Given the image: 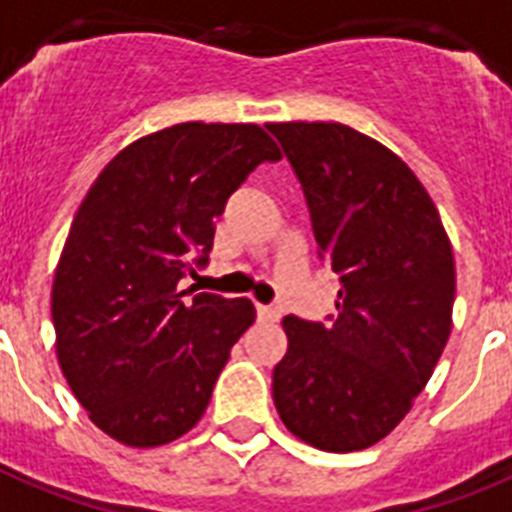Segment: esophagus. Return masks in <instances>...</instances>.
<instances>
[{"label":"esophagus","mask_w":512,"mask_h":512,"mask_svg":"<svg viewBox=\"0 0 512 512\" xmlns=\"http://www.w3.org/2000/svg\"><path fill=\"white\" fill-rule=\"evenodd\" d=\"M256 314H259L261 322H280V308L277 306H264V303H259L256 306Z\"/></svg>","instance_id":"1"}]
</instances>
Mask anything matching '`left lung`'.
<instances>
[{
  "label": "left lung",
  "instance_id": "8db88e82",
  "mask_svg": "<svg viewBox=\"0 0 512 512\" xmlns=\"http://www.w3.org/2000/svg\"><path fill=\"white\" fill-rule=\"evenodd\" d=\"M301 180L319 259L340 277L332 324L285 316L282 424L353 453L411 411L453 329L455 259L439 211L387 146L340 122H269Z\"/></svg>",
  "mask_w": 512,
  "mask_h": 512
}]
</instances>
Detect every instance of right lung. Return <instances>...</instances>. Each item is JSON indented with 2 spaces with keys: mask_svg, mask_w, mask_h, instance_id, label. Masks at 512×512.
<instances>
[{
  "mask_svg": "<svg viewBox=\"0 0 512 512\" xmlns=\"http://www.w3.org/2000/svg\"><path fill=\"white\" fill-rule=\"evenodd\" d=\"M277 143L253 122H180L114 156L88 188L52 285L57 361L101 432L128 447L175 442L201 421L248 298L188 290L214 219Z\"/></svg>",
  "mask_w": 512,
  "mask_h": 512,
  "instance_id": "add662e5",
  "label": "right lung"
}]
</instances>
